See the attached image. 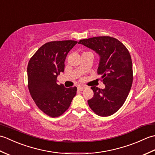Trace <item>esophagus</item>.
<instances>
[{"label":"esophagus","instance_id":"obj_1","mask_svg":"<svg viewBox=\"0 0 155 155\" xmlns=\"http://www.w3.org/2000/svg\"><path fill=\"white\" fill-rule=\"evenodd\" d=\"M84 89V87H83V86L78 87V91H83Z\"/></svg>","mask_w":155,"mask_h":155}]
</instances>
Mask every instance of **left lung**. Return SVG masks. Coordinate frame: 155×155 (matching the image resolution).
<instances>
[{
	"mask_svg": "<svg viewBox=\"0 0 155 155\" xmlns=\"http://www.w3.org/2000/svg\"><path fill=\"white\" fill-rule=\"evenodd\" d=\"M78 44L99 55L97 72L105 84L104 89L91 87L94 96L88 104L98 116H110L123 106L132 87L133 63L129 52L117 38L107 36L83 39Z\"/></svg>",
	"mask_w": 155,
	"mask_h": 155,
	"instance_id": "left-lung-1",
	"label": "left lung"
}]
</instances>
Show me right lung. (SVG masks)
Instances as JSON below:
<instances>
[{"instance_id": "right-lung-1", "label": "right lung", "mask_w": 155, "mask_h": 155, "mask_svg": "<svg viewBox=\"0 0 155 155\" xmlns=\"http://www.w3.org/2000/svg\"><path fill=\"white\" fill-rule=\"evenodd\" d=\"M77 43L75 41L47 42L28 62L29 92L39 109L49 117H58L63 114L77 94L76 87L66 88L57 84L58 75L64 72L67 54Z\"/></svg>"}]
</instances>
